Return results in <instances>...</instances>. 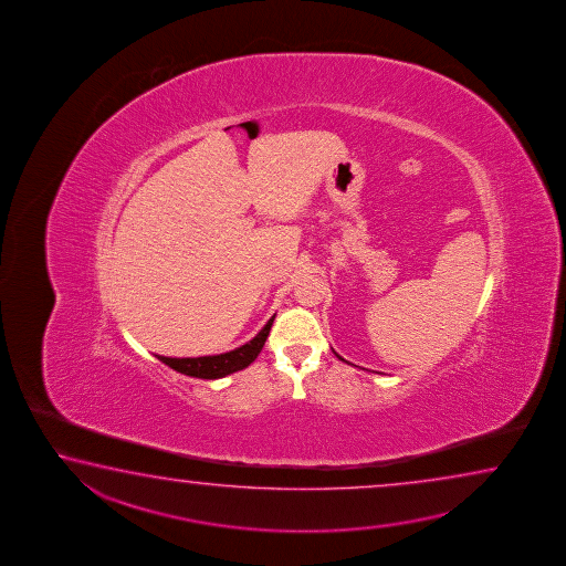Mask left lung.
I'll use <instances>...</instances> for the list:
<instances>
[{
  "mask_svg": "<svg viewBox=\"0 0 566 566\" xmlns=\"http://www.w3.org/2000/svg\"><path fill=\"white\" fill-rule=\"evenodd\" d=\"M336 356H338V355H336ZM338 358H340V356H338ZM340 360H345V358H340Z\"/></svg>",
  "mask_w": 566,
  "mask_h": 566,
  "instance_id": "1",
  "label": "left lung"
}]
</instances>
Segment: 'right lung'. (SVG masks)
Masks as SVG:
<instances>
[{
    "instance_id": "1",
    "label": "right lung",
    "mask_w": 566,
    "mask_h": 566,
    "mask_svg": "<svg viewBox=\"0 0 566 566\" xmlns=\"http://www.w3.org/2000/svg\"><path fill=\"white\" fill-rule=\"evenodd\" d=\"M275 321V315L271 316L268 325L259 331L258 335L251 338L250 343L241 345L235 350L223 353V355L198 356V358H168V356H158V360H163L164 365L170 366L176 373L193 376V378H203V380H216L223 378L228 374L243 370L258 358L261 348L268 340L269 331Z\"/></svg>"
}]
</instances>
